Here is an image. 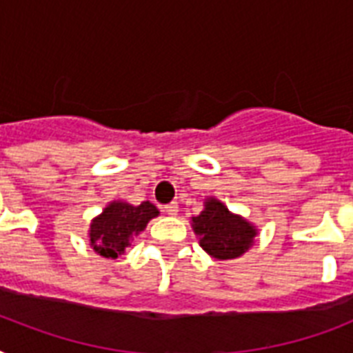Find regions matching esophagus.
<instances>
[{
    "instance_id": "esophagus-1",
    "label": "esophagus",
    "mask_w": 353,
    "mask_h": 353,
    "mask_svg": "<svg viewBox=\"0 0 353 353\" xmlns=\"http://www.w3.org/2000/svg\"><path fill=\"white\" fill-rule=\"evenodd\" d=\"M177 209H179V207H177L176 201H172V203L165 205V212L168 216H176L177 214Z\"/></svg>"
}]
</instances>
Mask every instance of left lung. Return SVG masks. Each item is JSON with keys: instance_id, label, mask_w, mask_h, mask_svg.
<instances>
[{"instance_id": "8db88e82", "label": "left lung", "mask_w": 353, "mask_h": 353, "mask_svg": "<svg viewBox=\"0 0 353 353\" xmlns=\"http://www.w3.org/2000/svg\"><path fill=\"white\" fill-rule=\"evenodd\" d=\"M190 221L201 249L216 260L240 258L251 249L258 234L254 223L231 212L214 196L205 198L203 210L192 216Z\"/></svg>"}]
</instances>
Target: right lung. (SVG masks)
I'll return each instance as SVG.
<instances>
[{
	"label": "right lung",
	"instance_id": "obj_1",
	"mask_svg": "<svg viewBox=\"0 0 353 353\" xmlns=\"http://www.w3.org/2000/svg\"><path fill=\"white\" fill-rule=\"evenodd\" d=\"M159 216V209L150 201L132 205L113 199L90 223V245L104 258H117L126 252L135 236L146 229L150 220Z\"/></svg>",
	"mask_w": 353,
	"mask_h": 353
}]
</instances>
